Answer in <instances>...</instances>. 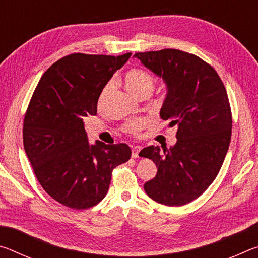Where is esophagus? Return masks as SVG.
Returning <instances> with one entry per match:
<instances>
[{"mask_svg": "<svg viewBox=\"0 0 258 258\" xmlns=\"http://www.w3.org/2000/svg\"><path fill=\"white\" fill-rule=\"evenodd\" d=\"M141 149H142V147H140V146H135V147L132 148V157H133V158H138L139 152L141 151Z\"/></svg>", "mask_w": 258, "mask_h": 258, "instance_id": "1", "label": "esophagus"}]
</instances>
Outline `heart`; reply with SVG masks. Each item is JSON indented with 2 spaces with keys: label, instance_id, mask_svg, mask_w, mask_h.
Instances as JSON below:
<instances>
[{
  "label": "heart",
  "instance_id": "heart-1",
  "mask_svg": "<svg viewBox=\"0 0 258 258\" xmlns=\"http://www.w3.org/2000/svg\"><path fill=\"white\" fill-rule=\"evenodd\" d=\"M112 85V82H108L107 85L104 86L102 91L101 98H100V101L103 99L104 94L107 93V91L110 89ZM125 85L127 87L130 92H132L134 95H138L140 93L145 92V91H151L155 86V78L151 76L149 73L146 71H142V69H131L127 73L125 74ZM147 125V120L143 118H138L127 121L124 125V131L126 133L131 135H137L140 134V132L143 130V127Z\"/></svg>",
  "mask_w": 258,
  "mask_h": 258
}]
</instances>
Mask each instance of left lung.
<instances>
[{
  "label": "left lung",
  "instance_id": "8db88e82",
  "mask_svg": "<svg viewBox=\"0 0 258 258\" xmlns=\"http://www.w3.org/2000/svg\"><path fill=\"white\" fill-rule=\"evenodd\" d=\"M134 56L163 77L167 94L160 117L177 126L175 146L140 151L158 168L145 191L157 203L182 206L207 190L223 164L232 130L228 93L215 69L195 54L165 49Z\"/></svg>",
  "mask_w": 258,
  "mask_h": 258
}]
</instances>
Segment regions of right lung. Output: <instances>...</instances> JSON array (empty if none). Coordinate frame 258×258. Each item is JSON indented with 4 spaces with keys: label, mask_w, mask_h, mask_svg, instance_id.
Segmentation results:
<instances>
[{
    "label": "right lung",
    "mask_w": 258,
    "mask_h": 258,
    "mask_svg": "<svg viewBox=\"0 0 258 258\" xmlns=\"http://www.w3.org/2000/svg\"><path fill=\"white\" fill-rule=\"evenodd\" d=\"M131 54L63 56L34 91L24 119V148L43 189L63 206H95L106 197L112 169L131 158L126 143L90 145L83 121L97 115L103 87Z\"/></svg>",
    "instance_id": "1"
}]
</instances>
